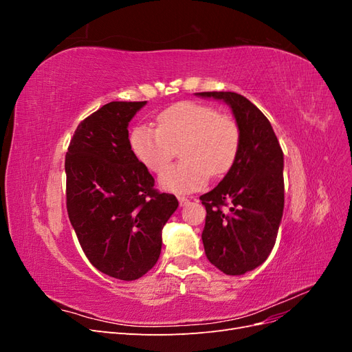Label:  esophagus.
<instances>
[{"instance_id": "1", "label": "esophagus", "mask_w": 352, "mask_h": 352, "mask_svg": "<svg viewBox=\"0 0 352 352\" xmlns=\"http://www.w3.org/2000/svg\"><path fill=\"white\" fill-rule=\"evenodd\" d=\"M177 199H179V202H180V206H186L188 202H189V198H188V197H182V195H179Z\"/></svg>"}]
</instances>
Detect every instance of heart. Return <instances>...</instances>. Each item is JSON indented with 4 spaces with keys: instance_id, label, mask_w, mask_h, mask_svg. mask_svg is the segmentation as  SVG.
<instances>
[{
    "instance_id": "b5f03b06",
    "label": "heart",
    "mask_w": 352,
    "mask_h": 352,
    "mask_svg": "<svg viewBox=\"0 0 352 352\" xmlns=\"http://www.w3.org/2000/svg\"><path fill=\"white\" fill-rule=\"evenodd\" d=\"M157 129L138 126L129 136L135 158L153 173H162L181 146L184 162L166 170L160 184L172 192H190L204 186L208 176H225L239 155L242 133L232 114L212 105L182 101L157 116Z\"/></svg>"
}]
</instances>
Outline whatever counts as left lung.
Instances as JSON below:
<instances>
[{
	"mask_svg": "<svg viewBox=\"0 0 352 352\" xmlns=\"http://www.w3.org/2000/svg\"><path fill=\"white\" fill-rule=\"evenodd\" d=\"M198 95L228 102L241 126L236 163L199 199L207 210L201 238L208 261L226 274H243L265 261L278 236L285 204L283 153L267 117L243 95Z\"/></svg>",
	"mask_w": 352,
	"mask_h": 352,
	"instance_id": "8db88e82",
	"label": "left lung"
}]
</instances>
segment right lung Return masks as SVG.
<instances>
[{
    "label": "right lung",
    "mask_w": 352,
    "mask_h": 352,
    "mask_svg": "<svg viewBox=\"0 0 352 352\" xmlns=\"http://www.w3.org/2000/svg\"><path fill=\"white\" fill-rule=\"evenodd\" d=\"M145 104L113 101L83 119L65 162L67 214L80 247L95 269L120 280L154 267L163 226L179 206L131 151L127 126Z\"/></svg>",
    "instance_id": "add662e5"
}]
</instances>
